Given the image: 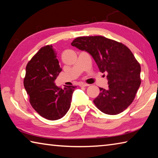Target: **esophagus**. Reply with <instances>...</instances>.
I'll return each mask as SVG.
<instances>
[{
	"instance_id": "esophagus-1",
	"label": "esophagus",
	"mask_w": 158,
	"mask_h": 158,
	"mask_svg": "<svg viewBox=\"0 0 158 158\" xmlns=\"http://www.w3.org/2000/svg\"><path fill=\"white\" fill-rule=\"evenodd\" d=\"M79 86H81V87H85V86H89V84H85V83H84V82H81V83H79Z\"/></svg>"
}]
</instances>
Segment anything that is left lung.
I'll return each mask as SVG.
<instances>
[{
    "mask_svg": "<svg viewBox=\"0 0 158 158\" xmlns=\"http://www.w3.org/2000/svg\"><path fill=\"white\" fill-rule=\"evenodd\" d=\"M71 44L92 56L102 73H107L109 89L100 88L93 102L106 114L125 110L135 98L141 84V66L129 48L104 36L78 37Z\"/></svg>",
    "mask_w": 158,
    "mask_h": 158,
    "instance_id": "obj_1",
    "label": "left lung"
}]
</instances>
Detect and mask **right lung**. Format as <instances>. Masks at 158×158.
<instances>
[{"label": "right lung", "instance_id": "obj_1", "mask_svg": "<svg viewBox=\"0 0 158 158\" xmlns=\"http://www.w3.org/2000/svg\"><path fill=\"white\" fill-rule=\"evenodd\" d=\"M56 54L52 44L42 47L28 63L23 79L32 107L51 121L60 119L66 114L77 88L65 85L61 89L54 84L61 71Z\"/></svg>", "mask_w": 158, "mask_h": 158}]
</instances>
